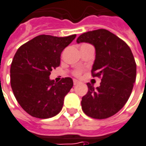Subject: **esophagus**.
Wrapping results in <instances>:
<instances>
[{
  "label": "esophagus",
  "instance_id": "1",
  "mask_svg": "<svg viewBox=\"0 0 146 146\" xmlns=\"http://www.w3.org/2000/svg\"><path fill=\"white\" fill-rule=\"evenodd\" d=\"M73 83H74V85H76V84L79 83V81H78L77 79H73Z\"/></svg>",
  "mask_w": 146,
  "mask_h": 146
}]
</instances>
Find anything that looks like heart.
<instances>
[{
	"mask_svg": "<svg viewBox=\"0 0 146 146\" xmlns=\"http://www.w3.org/2000/svg\"><path fill=\"white\" fill-rule=\"evenodd\" d=\"M81 74H82V70H80V69H77V70L73 71V75L76 76V77H79L81 75Z\"/></svg>",
	"mask_w": 146,
	"mask_h": 146,
	"instance_id": "b5f03b06",
	"label": "heart"
}]
</instances>
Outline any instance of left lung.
Masks as SVG:
<instances>
[{
    "mask_svg": "<svg viewBox=\"0 0 146 146\" xmlns=\"http://www.w3.org/2000/svg\"><path fill=\"white\" fill-rule=\"evenodd\" d=\"M83 42L95 48L91 75L102 77V81L96 88L86 83L88 91L82 98V109L89 117L105 119L117 113L128 101L136 80L135 60L125 41L106 29L83 33L77 43Z\"/></svg>",
    "mask_w": 146,
    "mask_h": 146,
    "instance_id": "left-lung-1",
    "label": "left lung"
}]
</instances>
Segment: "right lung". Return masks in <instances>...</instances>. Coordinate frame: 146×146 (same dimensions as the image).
I'll return each instance as SVG.
<instances>
[{
	"instance_id": "1",
	"label": "right lung",
	"mask_w": 146,
	"mask_h": 146,
	"mask_svg": "<svg viewBox=\"0 0 146 146\" xmlns=\"http://www.w3.org/2000/svg\"><path fill=\"white\" fill-rule=\"evenodd\" d=\"M75 36L40 35L16 52L10 67L11 87L18 103L31 116L48 118L63 108L64 97L73 86V81L66 77L56 83L49 75L60 66L61 52Z\"/></svg>"
}]
</instances>
